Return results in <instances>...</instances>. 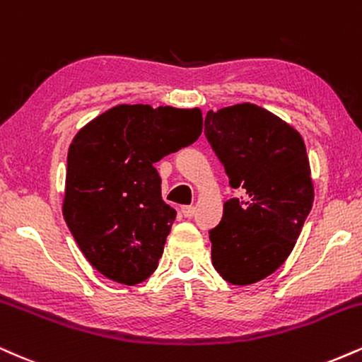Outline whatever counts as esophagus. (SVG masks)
Returning <instances> with one entry per match:
<instances>
[{
	"mask_svg": "<svg viewBox=\"0 0 362 362\" xmlns=\"http://www.w3.org/2000/svg\"><path fill=\"white\" fill-rule=\"evenodd\" d=\"M194 206H182L181 208V214L185 215V218H191V216H194Z\"/></svg>",
	"mask_w": 362,
	"mask_h": 362,
	"instance_id": "esophagus-1",
	"label": "esophagus"
}]
</instances>
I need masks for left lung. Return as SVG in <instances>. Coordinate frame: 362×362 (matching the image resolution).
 Listing matches in <instances>:
<instances>
[{"mask_svg": "<svg viewBox=\"0 0 362 362\" xmlns=\"http://www.w3.org/2000/svg\"><path fill=\"white\" fill-rule=\"evenodd\" d=\"M205 135L230 188L245 193L223 203L222 222L210 230L211 262L225 281L247 286L286 261L312 210L307 147L291 123L250 103L210 110Z\"/></svg>", "mask_w": 362, "mask_h": 362, "instance_id": "left-lung-1", "label": "left lung"}]
</instances>
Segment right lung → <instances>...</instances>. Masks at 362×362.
<instances>
[{
  "mask_svg": "<svg viewBox=\"0 0 362 362\" xmlns=\"http://www.w3.org/2000/svg\"><path fill=\"white\" fill-rule=\"evenodd\" d=\"M202 130L199 108L117 105L74 135L62 215L98 273L127 286L154 273L176 218L154 163Z\"/></svg>",
  "mask_w": 362,
  "mask_h": 362,
  "instance_id": "add662e5",
  "label": "right lung"
}]
</instances>
